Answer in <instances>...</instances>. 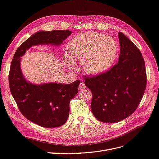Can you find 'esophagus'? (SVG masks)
<instances>
[{
	"instance_id": "34e87169",
	"label": "esophagus",
	"mask_w": 159,
	"mask_h": 159,
	"mask_svg": "<svg viewBox=\"0 0 159 159\" xmlns=\"http://www.w3.org/2000/svg\"><path fill=\"white\" fill-rule=\"evenodd\" d=\"M79 88L80 90H84V89H86V86H85L84 83H83V82H80V84H79Z\"/></svg>"
}]
</instances>
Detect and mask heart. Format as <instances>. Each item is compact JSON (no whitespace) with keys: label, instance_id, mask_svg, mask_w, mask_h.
Returning a JSON list of instances; mask_svg holds the SVG:
<instances>
[{"label":"heart","instance_id":"b5f03b06","mask_svg":"<svg viewBox=\"0 0 159 159\" xmlns=\"http://www.w3.org/2000/svg\"><path fill=\"white\" fill-rule=\"evenodd\" d=\"M67 56L73 61H82L84 71L97 75L106 70L115 58L117 44L112 37L88 32L76 36L67 44Z\"/></svg>","mask_w":159,"mask_h":159}]
</instances>
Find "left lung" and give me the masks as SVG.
<instances>
[{"instance_id": "left-lung-1", "label": "left lung", "mask_w": 159, "mask_h": 159, "mask_svg": "<svg viewBox=\"0 0 159 159\" xmlns=\"http://www.w3.org/2000/svg\"><path fill=\"white\" fill-rule=\"evenodd\" d=\"M120 52L117 64L97 75L84 78L92 93L94 117L107 123L129 116L141 101L147 86L144 58L137 46L119 32Z\"/></svg>"}]
</instances>
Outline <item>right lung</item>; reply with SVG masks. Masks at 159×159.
Masks as SVG:
<instances>
[{"instance_id": "1", "label": "right lung", "mask_w": 159, "mask_h": 159, "mask_svg": "<svg viewBox=\"0 0 159 159\" xmlns=\"http://www.w3.org/2000/svg\"><path fill=\"white\" fill-rule=\"evenodd\" d=\"M70 30L39 31L17 48L8 75L9 87L19 111L27 119L45 128L64 125L69 118L70 101L78 93L80 80L69 84H31L25 80L20 67V57L37 44L60 45L71 34Z\"/></svg>"}]
</instances>
